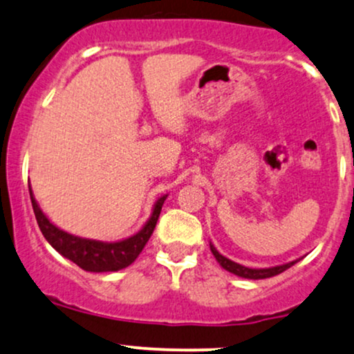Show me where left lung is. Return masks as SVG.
<instances>
[{"label": "left lung", "mask_w": 354, "mask_h": 354, "mask_svg": "<svg viewBox=\"0 0 354 354\" xmlns=\"http://www.w3.org/2000/svg\"><path fill=\"white\" fill-rule=\"evenodd\" d=\"M209 247H211V252L212 255L216 257V261L219 262V266L225 269L227 272H231V274L237 275V277H242V279H250V280H259V279H269V277H274V275H279L282 274L283 270L290 269L293 263L299 262V259L297 261H292L288 263H283V266H275V267H267V269H249V267L245 266H241V263L231 261V259L224 257L223 254L218 252V249H216L214 245L209 242Z\"/></svg>", "instance_id": "left-lung-1"}]
</instances>
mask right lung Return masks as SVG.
I'll list each match as a JSON object with an SVG mask.
<instances>
[{"instance_id": "right-lung-1", "label": "right lung", "mask_w": 354, "mask_h": 354, "mask_svg": "<svg viewBox=\"0 0 354 354\" xmlns=\"http://www.w3.org/2000/svg\"><path fill=\"white\" fill-rule=\"evenodd\" d=\"M29 196H31L34 216H36L37 224L42 236L46 241L57 250L62 257L69 259L79 266L80 269L87 272H117L129 267L135 259L138 257L140 252L143 250L150 236L155 231L156 221L160 218L161 206H163L166 196H161L158 201L153 206V212L150 219L145 223V225L138 232L118 242H102L93 239H84V237L72 236V234L62 231V229L55 227L50 221L46 218L44 212L41 211L39 204L34 198L31 186H29Z\"/></svg>"}]
</instances>
